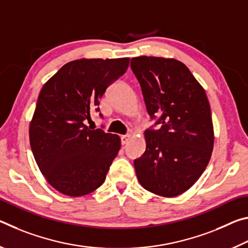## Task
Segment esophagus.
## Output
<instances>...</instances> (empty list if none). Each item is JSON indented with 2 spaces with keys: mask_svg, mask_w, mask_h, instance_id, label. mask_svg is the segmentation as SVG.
Here are the masks:
<instances>
[{
  "mask_svg": "<svg viewBox=\"0 0 248 248\" xmlns=\"http://www.w3.org/2000/svg\"><path fill=\"white\" fill-rule=\"evenodd\" d=\"M131 139V134H125V136H121V143L127 144Z\"/></svg>",
  "mask_w": 248,
  "mask_h": 248,
  "instance_id": "obj_1",
  "label": "esophagus"
}]
</instances>
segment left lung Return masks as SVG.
Returning a JSON list of instances; mask_svg holds the SVG:
<instances>
[{"label":"left lung","mask_w":248,"mask_h":248,"mask_svg":"<svg viewBox=\"0 0 248 248\" xmlns=\"http://www.w3.org/2000/svg\"><path fill=\"white\" fill-rule=\"evenodd\" d=\"M131 69L149 115L161 116L162 124L144 132L145 152L134 161L137 178L150 192L176 197L199 179L211 157L215 131L207 94L174 58H132Z\"/></svg>","instance_id":"left-lung-1"}]
</instances>
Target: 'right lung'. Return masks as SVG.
Returning a JSON list of instances; mask_svg holds the SVG:
<instances>
[{
  "instance_id": "right-lung-1",
  "label": "right lung",
  "mask_w": 248,
  "mask_h": 248,
  "mask_svg": "<svg viewBox=\"0 0 248 248\" xmlns=\"http://www.w3.org/2000/svg\"><path fill=\"white\" fill-rule=\"evenodd\" d=\"M129 58L78 59L45 83L29 124L35 161L49 185L70 197L89 195L105 182L121 141L84 124L98 110L109 84L127 71Z\"/></svg>"
}]
</instances>
